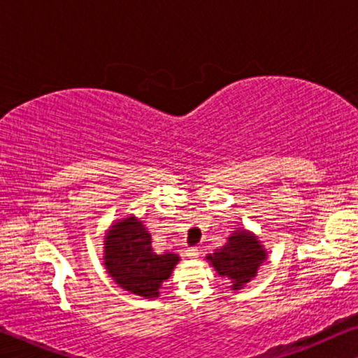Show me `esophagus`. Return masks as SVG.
<instances>
[{
	"label": "esophagus",
	"mask_w": 358,
	"mask_h": 358,
	"mask_svg": "<svg viewBox=\"0 0 358 358\" xmlns=\"http://www.w3.org/2000/svg\"><path fill=\"white\" fill-rule=\"evenodd\" d=\"M185 254H186V257L196 259L197 255H199V250H197V248H188V249L185 250Z\"/></svg>",
	"instance_id": "1"
}]
</instances>
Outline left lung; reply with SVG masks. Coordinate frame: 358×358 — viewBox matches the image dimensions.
Masks as SVG:
<instances>
[{
  "mask_svg": "<svg viewBox=\"0 0 358 358\" xmlns=\"http://www.w3.org/2000/svg\"><path fill=\"white\" fill-rule=\"evenodd\" d=\"M266 259L262 244L246 230L234 231L222 249L207 255L210 265L220 276L231 280V289L238 291L257 275L259 266Z\"/></svg>",
  "mask_w": 358,
  "mask_h": 358,
  "instance_id": "left-lung-1",
  "label": "left lung"
}]
</instances>
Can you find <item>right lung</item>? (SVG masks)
<instances>
[{
  "label": "right lung",
  "mask_w": 358,
  "mask_h": 358,
  "mask_svg": "<svg viewBox=\"0 0 358 358\" xmlns=\"http://www.w3.org/2000/svg\"><path fill=\"white\" fill-rule=\"evenodd\" d=\"M180 257L154 252L151 234L136 217L114 222L104 238V265L125 291L143 297H159L162 282L170 278Z\"/></svg>",
  "instance_id": "right-lung-1"
}]
</instances>
